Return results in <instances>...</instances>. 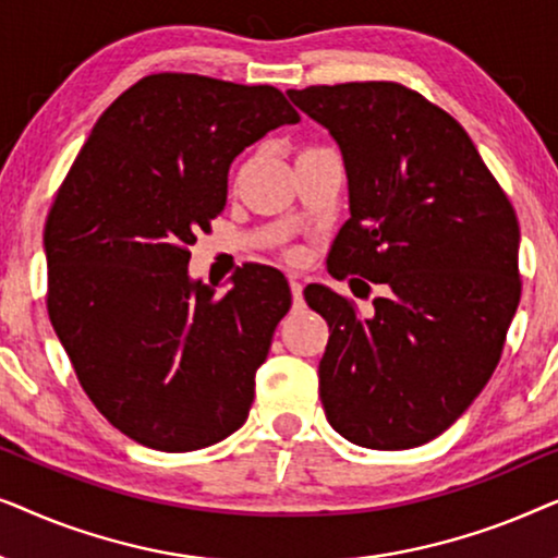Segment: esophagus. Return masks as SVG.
<instances>
[{"label":"esophagus","mask_w":558,"mask_h":558,"mask_svg":"<svg viewBox=\"0 0 558 558\" xmlns=\"http://www.w3.org/2000/svg\"><path fill=\"white\" fill-rule=\"evenodd\" d=\"M289 289H292V300H294V307H300V304L304 302L302 296V281L296 274H289Z\"/></svg>","instance_id":"1"}]
</instances>
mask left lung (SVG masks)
<instances>
[{
    "label": "left lung",
    "mask_w": 558,
    "mask_h": 558,
    "mask_svg": "<svg viewBox=\"0 0 558 558\" xmlns=\"http://www.w3.org/2000/svg\"><path fill=\"white\" fill-rule=\"evenodd\" d=\"M338 142L350 218L327 256L384 287L373 315L307 287L330 325L319 399L357 447L411 449L439 437L490 380L521 300L518 218L468 132L401 83L287 90ZM353 281V279H350Z\"/></svg>",
    "instance_id": "left-lung-1"
}]
</instances>
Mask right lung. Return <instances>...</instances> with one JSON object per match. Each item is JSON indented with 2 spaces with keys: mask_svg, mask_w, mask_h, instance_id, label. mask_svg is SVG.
Instances as JSON below:
<instances>
[{
  "mask_svg": "<svg viewBox=\"0 0 558 558\" xmlns=\"http://www.w3.org/2000/svg\"><path fill=\"white\" fill-rule=\"evenodd\" d=\"M296 121L274 86L147 75L101 113L58 190L43 235L50 323L94 407L144 447L193 452L246 422L289 284L248 264L218 296L190 279L187 248L226 208L233 159Z\"/></svg>",
  "mask_w": 558,
  "mask_h": 558,
  "instance_id": "1",
  "label": "right lung"
}]
</instances>
